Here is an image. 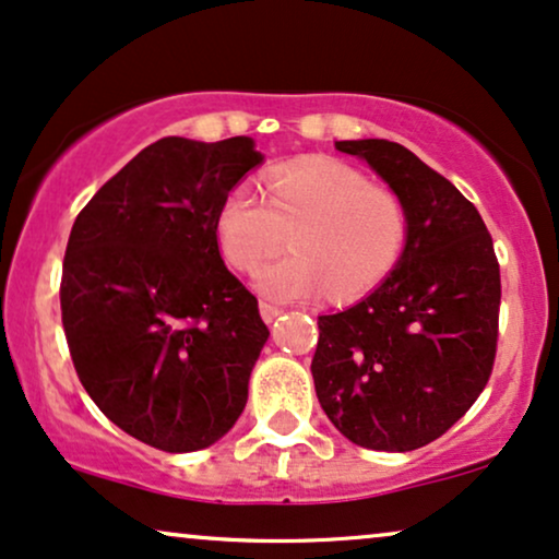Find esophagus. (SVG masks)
<instances>
[{
	"instance_id": "1",
	"label": "esophagus",
	"mask_w": 559,
	"mask_h": 559,
	"mask_svg": "<svg viewBox=\"0 0 559 559\" xmlns=\"http://www.w3.org/2000/svg\"><path fill=\"white\" fill-rule=\"evenodd\" d=\"M259 311H261V319H264L266 323H272V321L277 319V316L282 313V308H280V306H272V302L261 300V302H259Z\"/></svg>"
}]
</instances>
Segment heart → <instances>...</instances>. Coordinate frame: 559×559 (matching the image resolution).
Listing matches in <instances>:
<instances>
[{
  "label": "heart",
  "mask_w": 559,
  "mask_h": 559,
  "mask_svg": "<svg viewBox=\"0 0 559 559\" xmlns=\"http://www.w3.org/2000/svg\"><path fill=\"white\" fill-rule=\"evenodd\" d=\"M290 236L293 257L257 272V287L274 300H355L394 272L409 240L404 199L340 160H311L269 178L266 202L238 186L217 210L225 259L253 272Z\"/></svg>",
  "instance_id": "b5f03b06"
}]
</instances>
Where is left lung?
I'll return each instance as SVG.
<instances>
[{
  "instance_id": "obj_1",
  "label": "left lung",
  "mask_w": 559,
  "mask_h": 559,
  "mask_svg": "<svg viewBox=\"0 0 559 559\" xmlns=\"http://www.w3.org/2000/svg\"><path fill=\"white\" fill-rule=\"evenodd\" d=\"M362 157L409 212L394 272L357 306L319 316L311 362L321 409L373 451H415L443 436L490 381L500 264L477 206L389 140L336 142Z\"/></svg>"
}]
</instances>
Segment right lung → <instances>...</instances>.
I'll return each mask as SVG.
<instances>
[{"label": "right lung", "instance_id": "add662e5", "mask_svg": "<svg viewBox=\"0 0 559 559\" xmlns=\"http://www.w3.org/2000/svg\"><path fill=\"white\" fill-rule=\"evenodd\" d=\"M264 160L251 136H163L74 219L61 323L80 383L123 432L168 453L236 425L269 329L227 272L217 210Z\"/></svg>", "mask_w": 559, "mask_h": 559}]
</instances>
